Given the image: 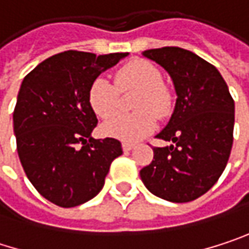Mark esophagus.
I'll return each instance as SVG.
<instances>
[{
  "label": "esophagus",
  "mask_w": 249,
  "mask_h": 249,
  "mask_svg": "<svg viewBox=\"0 0 249 249\" xmlns=\"http://www.w3.org/2000/svg\"><path fill=\"white\" fill-rule=\"evenodd\" d=\"M134 148V144H131V142H123V150H124L125 153L126 151H131Z\"/></svg>",
  "instance_id": "esophagus-1"
}]
</instances>
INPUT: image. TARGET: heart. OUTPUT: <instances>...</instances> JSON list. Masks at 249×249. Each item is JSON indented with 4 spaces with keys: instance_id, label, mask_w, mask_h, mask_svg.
Wrapping results in <instances>:
<instances>
[{
    "instance_id": "obj_1",
    "label": "heart",
    "mask_w": 249,
    "mask_h": 249,
    "mask_svg": "<svg viewBox=\"0 0 249 249\" xmlns=\"http://www.w3.org/2000/svg\"><path fill=\"white\" fill-rule=\"evenodd\" d=\"M131 90H139L133 103L136 112L113 117L119 106V93ZM88 104L98 118L113 117L102 125L104 135L135 142L156 128V117L163 120L170 115L173 95L163 85V76L156 65L134 59L115 71L114 83L102 77L95 79L88 90Z\"/></svg>"
}]
</instances>
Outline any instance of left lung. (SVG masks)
Masks as SVG:
<instances>
[{
    "label": "left lung",
    "mask_w": 249,
    "mask_h": 249,
    "mask_svg": "<svg viewBox=\"0 0 249 249\" xmlns=\"http://www.w3.org/2000/svg\"><path fill=\"white\" fill-rule=\"evenodd\" d=\"M142 54L167 71L177 99L169 124L157 135L173 144L153 147L154 159L140 176L153 195L192 202L224 173L233 142L235 104L219 71L197 54L180 47Z\"/></svg>",
    "instance_id": "left-lung-1"
}]
</instances>
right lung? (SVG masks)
Here are the masks:
<instances>
[{
	"label": "right lung",
	"instance_id": "obj_1",
	"mask_svg": "<svg viewBox=\"0 0 249 249\" xmlns=\"http://www.w3.org/2000/svg\"><path fill=\"white\" fill-rule=\"evenodd\" d=\"M126 54L68 50L41 62L21 83L13 114L18 157L36 190L60 208L95 197L123 154L118 140L92 138L98 120L88 90Z\"/></svg>",
	"mask_w": 249,
	"mask_h": 249
}]
</instances>
